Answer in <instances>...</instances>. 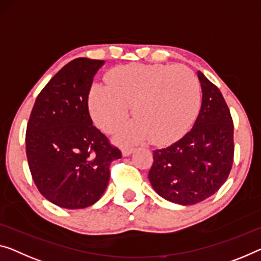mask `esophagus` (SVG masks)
<instances>
[{"label": "esophagus", "instance_id": "obj_1", "mask_svg": "<svg viewBox=\"0 0 261 261\" xmlns=\"http://www.w3.org/2000/svg\"><path fill=\"white\" fill-rule=\"evenodd\" d=\"M121 153H122V156H129L132 153H133V148H122V150H121Z\"/></svg>", "mask_w": 261, "mask_h": 261}]
</instances>
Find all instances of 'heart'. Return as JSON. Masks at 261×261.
<instances>
[{"label":"heart","instance_id":"b5f03b06","mask_svg":"<svg viewBox=\"0 0 261 261\" xmlns=\"http://www.w3.org/2000/svg\"><path fill=\"white\" fill-rule=\"evenodd\" d=\"M110 86L95 83L89 92L92 119L111 133L128 118L136 117L115 134L119 143L151 139L169 144L190 129L200 106V86L194 72L183 65L128 64L107 74Z\"/></svg>","mask_w":261,"mask_h":261}]
</instances>
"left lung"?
Returning <instances> with one entry per match:
<instances>
[{
    "mask_svg": "<svg viewBox=\"0 0 261 261\" xmlns=\"http://www.w3.org/2000/svg\"><path fill=\"white\" fill-rule=\"evenodd\" d=\"M202 106L190 132L177 142L154 150L148 175L158 195L179 205L210 197L230 174L233 162V123L225 100L202 72Z\"/></svg>",
    "mask_w": 261,
    "mask_h": 261,
    "instance_id": "8db88e82",
    "label": "left lung"
}]
</instances>
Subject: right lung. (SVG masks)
<instances>
[{"mask_svg": "<svg viewBox=\"0 0 261 261\" xmlns=\"http://www.w3.org/2000/svg\"><path fill=\"white\" fill-rule=\"evenodd\" d=\"M103 64L90 58L66 64L39 93L28 122L27 158L36 187L64 209L98 202L111 162L121 158L89 113V92Z\"/></svg>", "mask_w": 261, "mask_h": 261, "instance_id": "add662e5", "label": "right lung"}]
</instances>
